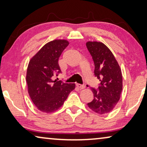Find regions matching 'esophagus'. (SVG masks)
<instances>
[{
    "instance_id": "34e87169",
    "label": "esophagus",
    "mask_w": 147,
    "mask_h": 147,
    "mask_svg": "<svg viewBox=\"0 0 147 147\" xmlns=\"http://www.w3.org/2000/svg\"><path fill=\"white\" fill-rule=\"evenodd\" d=\"M76 86H77V87L79 88L80 89H84V88H86L85 86L82 85V84H76Z\"/></svg>"
}]
</instances>
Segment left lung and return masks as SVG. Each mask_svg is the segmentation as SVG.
Here are the masks:
<instances>
[{"instance_id":"1","label":"left lung","mask_w":147,"mask_h":147,"mask_svg":"<svg viewBox=\"0 0 147 147\" xmlns=\"http://www.w3.org/2000/svg\"><path fill=\"white\" fill-rule=\"evenodd\" d=\"M86 47L93 59L94 74L100 81L98 90L91 89L94 100L88 106L97 114H107L120 100L122 90L121 69L113 53L103 43L88 41Z\"/></svg>"}]
</instances>
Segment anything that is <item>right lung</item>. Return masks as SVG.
Returning <instances> with one entry per match:
<instances>
[{"label": "right lung", "mask_w": 147, "mask_h": 147, "mask_svg": "<svg viewBox=\"0 0 147 147\" xmlns=\"http://www.w3.org/2000/svg\"><path fill=\"white\" fill-rule=\"evenodd\" d=\"M68 45L67 40H53L29 61L26 76L28 92L36 108L43 112L51 113L59 109L76 88L75 84L64 83L53 78L61 72L58 60Z\"/></svg>", "instance_id": "add662e5"}]
</instances>
